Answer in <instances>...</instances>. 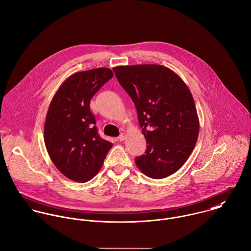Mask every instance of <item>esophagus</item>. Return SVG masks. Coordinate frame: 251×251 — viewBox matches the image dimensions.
<instances>
[{
	"label": "esophagus",
	"instance_id": "1",
	"mask_svg": "<svg viewBox=\"0 0 251 251\" xmlns=\"http://www.w3.org/2000/svg\"><path fill=\"white\" fill-rule=\"evenodd\" d=\"M126 133L123 132V133H121V135L118 137V139H119V141H124V140L126 139Z\"/></svg>",
	"mask_w": 251,
	"mask_h": 251
}]
</instances>
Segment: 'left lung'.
<instances>
[{"instance_id": "obj_1", "label": "left lung", "mask_w": 251, "mask_h": 251, "mask_svg": "<svg viewBox=\"0 0 251 251\" xmlns=\"http://www.w3.org/2000/svg\"><path fill=\"white\" fill-rule=\"evenodd\" d=\"M113 70L135 104L147 142L145 154L135 158L136 166L153 179L173 174L190 157L200 130L189 87L163 65L118 66Z\"/></svg>"}]
</instances>
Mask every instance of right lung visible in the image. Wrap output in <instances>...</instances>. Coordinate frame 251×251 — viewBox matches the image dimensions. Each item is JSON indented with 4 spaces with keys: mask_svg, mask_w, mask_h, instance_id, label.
Here are the masks:
<instances>
[{
    "mask_svg": "<svg viewBox=\"0 0 251 251\" xmlns=\"http://www.w3.org/2000/svg\"><path fill=\"white\" fill-rule=\"evenodd\" d=\"M114 76L109 68L78 72L54 94L45 122L44 139L54 166L67 178L84 183L103 165L113 144L99 137L89 102Z\"/></svg>",
    "mask_w": 251,
    "mask_h": 251,
    "instance_id": "1",
    "label": "right lung"
}]
</instances>
